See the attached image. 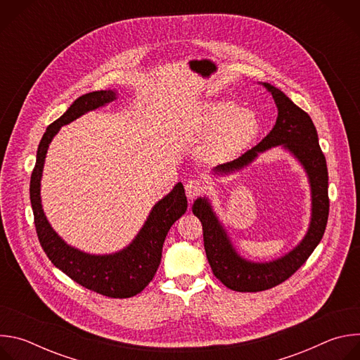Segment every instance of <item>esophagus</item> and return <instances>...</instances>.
<instances>
[{
    "instance_id": "1",
    "label": "esophagus",
    "mask_w": 360,
    "mask_h": 360,
    "mask_svg": "<svg viewBox=\"0 0 360 360\" xmlns=\"http://www.w3.org/2000/svg\"><path fill=\"white\" fill-rule=\"evenodd\" d=\"M185 191H186L188 198L193 199V198L200 196L205 192V185H203V182L200 179H189L185 184Z\"/></svg>"
}]
</instances>
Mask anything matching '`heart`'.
I'll return each mask as SVG.
<instances>
[{"instance_id":"1","label":"heart","mask_w":360,"mask_h":360,"mask_svg":"<svg viewBox=\"0 0 360 360\" xmlns=\"http://www.w3.org/2000/svg\"><path fill=\"white\" fill-rule=\"evenodd\" d=\"M203 127L214 129L205 143V152L212 158L233 155L256 136L259 129L256 115L239 110L233 102H211L200 114Z\"/></svg>"}]
</instances>
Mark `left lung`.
<instances>
[{"instance_id": "left-lung-1", "label": "left lung", "mask_w": 360, "mask_h": 360, "mask_svg": "<svg viewBox=\"0 0 360 360\" xmlns=\"http://www.w3.org/2000/svg\"><path fill=\"white\" fill-rule=\"evenodd\" d=\"M262 86L272 95L276 104V124L258 145L242 153L235 161L218 165L215 172L228 174L240 169L252 162L258 152L282 145L293 153L309 176L312 219L306 236L292 252L269 264H253L238 256L210 202L205 198L196 199L192 212L202 224L203 246L212 272L226 288L236 292H261L289 279L319 245L329 217L328 167L311 117L295 105L281 89L268 82H264Z\"/></svg>"}]
</instances>
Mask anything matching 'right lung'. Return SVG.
Segmentation results:
<instances>
[{
    "mask_svg": "<svg viewBox=\"0 0 360 360\" xmlns=\"http://www.w3.org/2000/svg\"><path fill=\"white\" fill-rule=\"evenodd\" d=\"M114 99V91L85 94L74 101L63 117L46 128L37 150V161L30 182V198L37 236L49 261L81 286L108 297L124 299L138 295L155 276L168 231L186 212L188 200L182 184H176L152 208L143 228L128 248L114 255L102 256L84 253L67 245L48 224L39 196V182L51 139L63 125L72 122L88 111L104 107Z\"/></svg>",
    "mask_w": 360,
    "mask_h": 360,
    "instance_id": "add662e5",
    "label": "right lung"
}]
</instances>
